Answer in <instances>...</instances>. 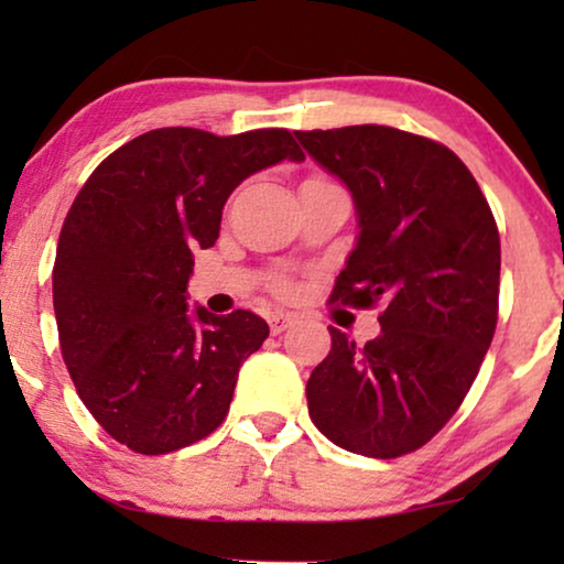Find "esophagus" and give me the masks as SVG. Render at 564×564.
<instances>
[{"label": "esophagus", "instance_id": "obj_1", "mask_svg": "<svg viewBox=\"0 0 564 564\" xmlns=\"http://www.w3.org/2000/svg\"><path fill=\"white\" fill-rule=\"evenodd\" d=\"M292 323H295V315H292V313L276 311V313L269 315V328H272L274 336L282 334V330H288V328L292 326Z\"/></svg>", "mask_w": 564, "mask_h": 564}]
</instances>
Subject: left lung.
I'll return each mask as SVG.
<instances>
[{
	"label": "left lung",
	"instance_id": "1",
	"mask_svg": "<svg viewBox=\"0 0 564 564\" xmlns=\"http://www.w3.org/2000/svg\"><path fill=\"white\" fill-rule=\"evenodd\" d=\"M357 207L359 238L330 303L382 305L380 336L357 346L330 328L307 380V411L346 452L421 449L457 413L498 323L500 236L459 156L388 126L297 130Z\"/></svg>",
	"mask_w": 564,
	"mask_h": 564
}]
</instances>
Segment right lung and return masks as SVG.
<instances>
[{
	"mask_svg": "<svg viewBox=\"0 0 564 564\" xmlns=\"http://www.w3.org/2000/svg\"><path fill=\"white\" fill-rule=\"evenodd\" d=\"M284 159H305L284 128H159L112 151L76 195L53 264L61 354L82 403L128 449L176 452L228 415L269 326L251 311H189L192 251L218 241L230 192Z\"/></svg>",
	"mask_w": 564,
	"mask_h": 564,
	"instance_id": "add662e5",
	"label": "right lung"
}]
</instances>
